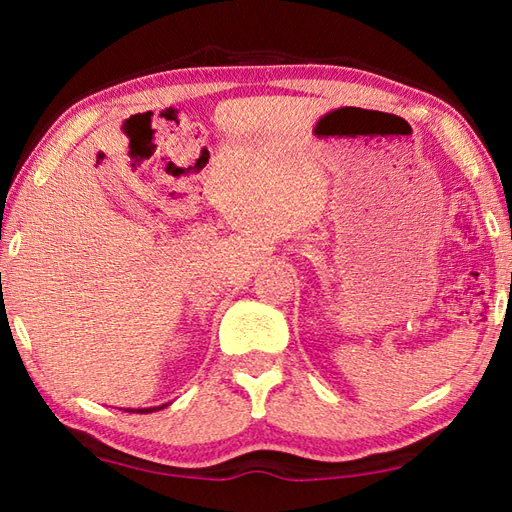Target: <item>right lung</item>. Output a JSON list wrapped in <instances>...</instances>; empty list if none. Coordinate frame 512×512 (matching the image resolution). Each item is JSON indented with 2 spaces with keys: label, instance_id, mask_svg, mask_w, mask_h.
<instances>
[{
  "label": "right lung",
  "instance_id": "right-lung-1",
  "mask_svg": "<svg viewBox=\"0 0 512 512\" xmlns=\"http://www.w3.org/2000/svg\"><path fill=\"white\" fill-rule=\"evenodd\" d=\"M162 407H165V405H162ZM162 407H151V409H136V413H151V411L162 409Z\"/></svg>",
  "mask_w": 512,
  "mask_h": 512
}]
</instances>
